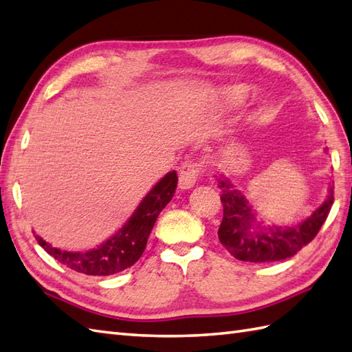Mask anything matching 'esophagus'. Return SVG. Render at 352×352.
<instances>
[{
    "label": "esophagus",
    "mask_w": 352,
    "mask_h": 352,
    "mask_svg": "<svg viewBox=\"0 0 352 352\" xmlns=\"http://www.w3.org/2000/svg\"><path fill=\"white\" fill-rule=\"evenodd\" d=\"M199 165L198 163H184L179 169V177H178V187L183 190L190 189V187L195 186L196 179H198V174H199Z\"/></svg>",
    "instance_id": "obj_1"
}]
</instances>
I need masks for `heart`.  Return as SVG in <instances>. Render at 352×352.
I'll return each instance as SVG.
<instances>
[{
  "label": "heart",
  "instance_id": "heart-1",
  "mask_svg": "<svg viewBox=\"0 0 352 352\" xmlns=\"http://www.w3.org/2000/svg\"><path fill=\"white\" fill-rule=\"evenodd\" d=\"M234 96H235V97H239V99H240V97H243V96H244V91H243V89H235V91H234Z\"/></svg>",
  "mask_w": 352,
  "mask_h": 352
}]
</instances>
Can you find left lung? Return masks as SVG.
<instances>
[{
    "instance_id": "obj_1",
    "label": "left lung",
    "mask_w": 352,
    "mask_h": 352,
    "mask_svg": "<svg viewBox=\"0 0 352 352\" xmlns=\"http://www.w3.org/2000/svg\"><path fill=\"white\" fill-rule=\"evenodd\" d=\"M222 189L223 219L219 226V240L231 255L248 263H274L296 255L320 232L333 206V187L327 201L303 222L294 226H263L255 211L230 179L217 178Z\"/></svg>"
}]
</instances>
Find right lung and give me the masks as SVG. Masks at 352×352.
I'll return each instance as SVG.
<instances>
[{
    "mask_svg": "<svg viewBox=\"0 0 352 352\" xmlns=\"http://www.w3.org/2000/svg\"><path fill=\"white\" fill-rule=\"evenodd\" d=\"M177 183V173L170 170L145 195L124 226L96 249L67 252L51 246L38 235H36V240L49 255L78 273L88 276H111L120 273L132 267L141 258L160 211L173 199Z\"/></svg>",
    "mask_w": 352,
    "mask_h": 352,
    "instance_id": "1",
    "label": "right lung"
}]
</instances>
